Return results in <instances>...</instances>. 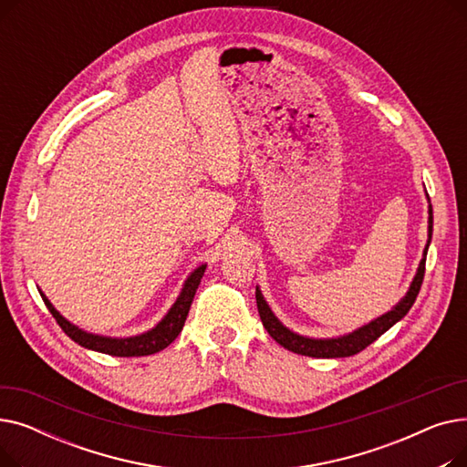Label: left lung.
<instances>
[{"instance_id": "8db88e82", "label": "left lung", "mask_w": 467, "mask_h": 467, "mask_svg": "<svg viewBox=\"0 0 467 467\" xmlns=\"http://www.w3.org/2000/svg\"><path fill=\"white\" fill-rule=\"evenodd\" d=\"M428 233H430V240H431V231H433V212L430 206V219H428ZM428 240V246H430ZM428 246L424 250V259L419 265V271H416V276L407 291V296L391 308L389 312L382 314L377 320H373L371 324H367L359 329H356L354 333L342 335L337 338H308V337H301L297 333L289 331L287 327H284L280 324L278 317L273 314V310L268 308L266 301L263 299L259 287L255 289V301H257V310L261 316V322L265 326V329L268 331L278 345H282L284 348L301 354V356H310V358H348L354 356L361 350H365L367 347L375 342L382 333H386L391 326L398 324L401 317L410 310V306L416 301V296H419L422 280H424V273H426V254H428Z\"/></svg>"}]
</instances>
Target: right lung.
Segmentation results:
<instances>
[{
    "instance_id": "right-lung-1",
    "label": "right lung",
    "mask_w": 467,
    "mask_h": 467,
    "mask_svg": "<svg viewBox=\"0 0 467 467\" xmlns=\"http://www.w3.org/2000/svg\"><path fill=\"white\" fill-rule=\"evenodd\" d=\"M204 271H206V265L199 266L194 273H191V276L187 278V282L180 293V297L176 299L174 305H171V308L168 310V314L162 317V320L157 324V327H153L147 333L136 335V337H129V338H111V337L87 333L73 324H69L66 317H62L60 312L51 303H48V299L43 296V293H41V297H43L48 312L53 314L57 324L62 327V331L71 340H76L78 345H81L88 350H96V352L109 354V356H119V358L151 356V354L164 350L170 342H174L176 337L182 333L191 303H192V297H194L196 289H199Z\"/></svg>"
}]
</instances>
